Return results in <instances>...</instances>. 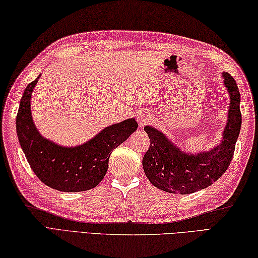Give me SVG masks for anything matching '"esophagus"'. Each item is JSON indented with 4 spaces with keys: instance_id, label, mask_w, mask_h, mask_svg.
<instances>
[{
    "instance_id": "1",
    "label": "esophagus",
    "mask_w": 258,
    "mask_h": 258,
    "mask_svg": "<svg viewBox=\"0 0 258 258\" xmlns=\"http://www.w3.org/2000/svg\"><path fill=\"white\" fill-rule=\"evenodd\" d=\"M151 120V116L149 114H140V117H139V124L140 126H144L147 123H149Z\"/></svg>"
}]
</instances>
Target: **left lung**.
I'll return each mask as SVG.
<instances>
[{
  "label": "left lung",
  "mask_w": 258,
  "mask_h": 258,
  "mask_svg": "<svg viewBox=\"0 0 258 258\" xmlns=\"http://www.w3.org/2000/svg\"><path fill=\"white\" fill-rule=\"evenodd\" d=\"M223 78L231 95V106L222 143L213 150L195 155L186 154L160 131L152 126L144 127L151 144L143 157V168L146 177L157 188L173 194H190L208 187L228 168L239 135L242 114L236 82L225 72Z\"/></svg>",
  "instance_id": "1"
}]
</instances>
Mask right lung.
Instances as JSON below:
<instances>
[{"instance_id":"1","label":"right lung","mask_w":258,"mask_h":258,"mask_svg":"<svg viewBox=\"0 0 258 258\" xmlns=\"http://www.w3.org/2000/svg\"><path fill=\"white\" fill-rule=\"evenodd\" d=\"M37 80L26 86L16 115V133L27 162L41 182L61 191H83L104 178L112 151L138 128L128 118L108 126L94 139L76 147H63L37 132L31 115V95Z\"/></svg>"}]
</instances>
